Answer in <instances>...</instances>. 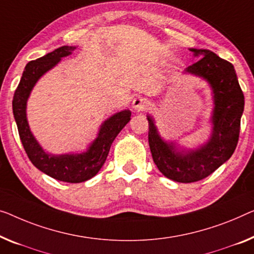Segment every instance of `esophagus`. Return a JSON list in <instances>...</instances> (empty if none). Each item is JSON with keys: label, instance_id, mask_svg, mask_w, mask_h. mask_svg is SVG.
Masks as SVG:
<instances>
[{"label": "esophagus", "instance_id": "34e87169", "mask_svg": "<svg viewBox=\"0 0 254 254\" xmlns=\"http://www.w3.org/2000/svg\"><path fill=\"white\" fill-rule=\"evenodd\" d=\"M132 106L135 111H143L147 107V100L143 97H137L132 101Z\"/></svg>", "mask_w": 254, "mask_h": 254}]
</instances>
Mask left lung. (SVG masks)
I'll return each instance as SVG.
<instances>
[{
    "label": "left lung",
    "instance_id": "obj_1",
    "mask_svg": "<svg viewBox=\"0 0 254 254\" xmlns=\"http://www.w3.org/2000/svg\"><path fill=\"white\" fill-rule=\"evenodd\" d=\"M190 51L199 59L186 71L205 78L213 91V131L210 141L196 150L180 153L175 143H166L161 139L154 121L147 116L154 163L166 178L185 184L204 179L229 160L237 146L244 111V94L232 64L210 50Z\"/></svg>",
    "mask_w": 254,
    "mask_h": 254
}]
</instances>
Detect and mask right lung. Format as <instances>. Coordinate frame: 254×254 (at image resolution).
<instances>
[{
  "instance_id": "obj_1",
  "label": "right lung",
  "mask_w": 254,
  "mask_h": 254,
  "mask_svg": "<svg viewBox=\"0 0 254 254\" xmlns=\"http://www.w3.org/2000/svg\"><path fill=\"white\" fill-rule=\"evenodd\" d=\"M75 47H60L55 51L36 60L29 62L25 67L20 82L14 91L12 109L19 137L30 162L37 169L54 179L65 183L77 184L91 179L99 172L108 156L109 149L116 135L127 126L131 117L130 111H122L109 117L101 126L99 134L86 153L54 155L47 154L41 148L29 130L26 119V103L30 91L42 75L60 62L63 57L70 55Z\"/></svg>"
}]
</instances>
